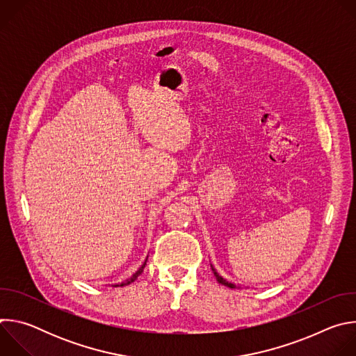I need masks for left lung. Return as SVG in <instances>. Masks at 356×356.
<instances>
[{
    "label": "left lung",
    "mask_w": 356,
    "mask_h": 356,
    "mask_svg": "<svg viewBox=\"0 0 356 356\" xmlns=\"http://www.w3.org/2000/svg\"><path fill=\"white\" fill-rule=\"evenodd\" d=\"M211 269H213V272H214V276H216V279H217V282H218V283H221V284H224V286H227V287H231V289H235V287H236L234 283H231V282H227V280H225L222 276H220V275L217 273V270H216L213 266H211Z\"/></svg>",
    "instance_id": "8db88e82"
}]
</instances>
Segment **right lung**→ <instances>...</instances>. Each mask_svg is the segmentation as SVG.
<instances>
[{
  "instance_id": "1",
  "label": "right lung",
  "mask_w": 356,
  "mask_h": 356,
  "mask_svg": "<svg viewBox=\"0 0 356 356\" xmlns=\"http://www.w3.org/2000/svg\"><path fill=\"white\" fill-rule=\"evenodd\" d=\"M145 265H146V264H145ZM145 265H143V266H142V268H140V269H139V270H138V272H136V273H135V275H134V276H132L129 280H127V282H124V283H121V284H115V286H127V284H129V283L135 282V280L138 279V276L142 273V269L145 268Z\"/></svg>"
}]
</instances>
